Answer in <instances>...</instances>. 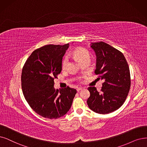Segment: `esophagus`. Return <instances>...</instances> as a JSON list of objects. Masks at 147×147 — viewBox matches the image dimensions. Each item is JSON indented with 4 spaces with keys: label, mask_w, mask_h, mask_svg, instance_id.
<instances>
[{
    "label": "esophagus",
    "mask_w": 147,
    "mask_h": 147,
    "mask_svg": "<svg viewBox=\"0 0 147 147\" xmlns=\"http://www.w3.org/2000/svg\"><path fill=\"white\" fill-rule=\"evenodd\" d=\"M82 89H83V87H78V88H77V92H80V90H81Z\"/></svg>",
    "instance_id": "34e87169"
}]
</instances>
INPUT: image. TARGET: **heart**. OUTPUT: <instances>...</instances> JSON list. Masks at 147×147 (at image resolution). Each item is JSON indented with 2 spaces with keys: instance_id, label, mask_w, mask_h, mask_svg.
<instances>
[{
  "instance_id": "1",
  "label": "heart",
  "mask_w": 147,
  "mask_h": 147,
  "mask_svg": "<svg viewBox=\"0 0 147 147\" xmlns=\"http://www.w3.org/2000/svg\"><path fill=\"white\" fill-rule=\"evenodd\" d=\"M74 56L77 58V60L81 63L84 60L90 59V56L89 52L86 49L83 48H78L75 49L74 52ZM69 62V57L67 55L64 57L62 62V68L65 69L67 67V65Z\"/></svg>"
}]
</instances>
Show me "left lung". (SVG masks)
I'll return each mask as SVG.
<instances>
[{"label":"left lung","instance_id":"obj_1","mask_svg":"<svg viewBox=\"0 0 147 147\" xmlns=\"http://www.w3.org/2000/svg\"><path fill=\"white\" fill-rule=\"evenodd\" d=\"M96 55L95 72L104 81L101 92L89 87L87 99L89 107L99 114H107L118 110L125 102L131 86L129 66L121 52L103 42L92 43Z\"/></svg>","mask_w":147,"mask_h":147}]
</instances>
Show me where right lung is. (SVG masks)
Listing matches in <instances>:
<instances>
[{
	"mask_svg": "<svg viewBox=\"0 0 147 147\" xmlns=\"http://www.w3.org/2000/svg\"><path fill=\"white\" fill-rule=\"evenodd\" d=\"M69 46L67 43L41 47L32 52L22 69L23 95L32 109L46 118L57 119L66 115L77 93V90L69 86L60 90L54 87Z\"/></svg>",
	"mask_w": 147,
	"mask_h": 147,
	"instance_id": "obj_1",
	"label": "right lung"
}]
</instances>
